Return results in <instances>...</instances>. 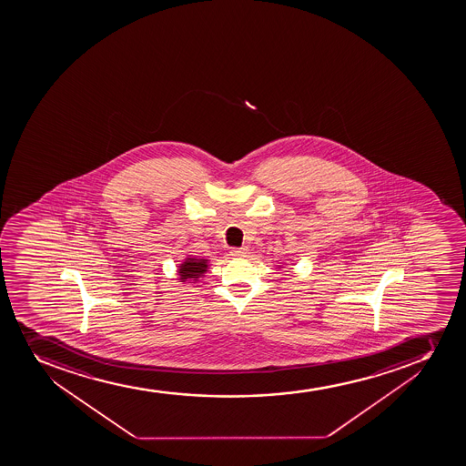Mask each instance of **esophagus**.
<instances>
[{"label":"esophagus","instance_id":"34e87169","mask_svg":"<svg viewBox=\"0 0 466 466\" xmlns=\"http://www.w3.org/2000/svg\"><path fill=\"white\" fill-rule=\"evenodd\" d=\"M230 255L234 257V258H245L248 257V249L246 248H238V249L230 250Z\"/></svg>","mask_w":466,"mask_h":466}]
</instances>
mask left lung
I'll list each match as a JSON object with an SVG mask.
<instances>
[{"mask_svg": "<svg viewBox=\"0 0 466 466\" xmlns=\"http://www.w3.org/2000/svg\"><path fill=\"white\" fill-rule=\"evenodd\" d=\"M282 268V266H278V268Z\"/></svg>", "mask_w": 466, "mask_h": 466, "instance_id": "1", "label": "left lung"}]
</instances>
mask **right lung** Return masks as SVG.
<instances>
[{
  "label": "right lung",
  "instance_id": "1",
  "mask_svg": "<svg viewBox=\"0 0 466 466\" xmlns=\"http://www.w3.org/2000/svg\"><path fill=\"white\" fill-rule=\"evenodd\" d=\"M208 268H209V259L187 255L182 259V263L177 266L176 275H177L179 282H184V284L187 281L198 282L200 278H205Z\"/></svg>",
  "mask_w": 466,
  "mask_h": 466
}]
</instances>
